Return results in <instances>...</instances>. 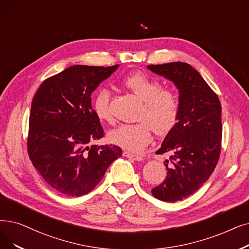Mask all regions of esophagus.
<instances>
[{"instance_id": "1", "label": "esophagus", "mask_w": 249, "mask_h": 249, "mask_svg": "<svg viewBox=\"0 0 249 249\" xmlns=\"http://www.w3.org/2000/svg\"><path fill=\"white\" fill-rule=\"evenodd\" d=\"M123 156H124L125 158H129V159L134 160H142V157H140V156L135 155V154L128 153V151H124V153H123Z\"/></svg>"}]
</instances>
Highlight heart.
Instances as JSON below:
<instances>
[{"label":"heart","mask_w":249,"mask_h":249,"mask_svg":"<svg viewBox=\"0 0 249 249\" xmlns=\"http://www.w3.org/2000/svg\"><path fill=\"white\" fill-rule=\"evenodd\" d=\"M121 85L142 102L138 114L140 121L119 125L107 133V139L119 147L136 153L148 144L153 130L156 135L163 137L174 129L179 118L180 104L174 91L160 89V82L144 72L126 75ZM92 107L100 121L114 122L110 92L107 89H101L95 94Z\"/></svg>","instance_id":"b5f03b06"}]
</instances>
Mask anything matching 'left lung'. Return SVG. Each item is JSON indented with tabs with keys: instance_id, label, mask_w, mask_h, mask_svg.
I'll use <instances>...</instances> for the list:
<instances>
[{
	"instance_id": "obj_1",
	"label": "left lung",
	"mask_w": 249,
	"mask_h": 249,
	"mask_svg": "<svg viewBox=\"0 0 249 249\" xmlns=\"http://www.w3.org/2000/svg\"><path fill=\"white\" fill-rule=\"evenodd\" d=\"M147 68L173 82L179 89L180 113L176 126L166 136L158 155L170 153L167 177L151 189L153 196L174 202L201 187L221 155V103L201 75L189 64L172 62Z\"/></svg>"
}]
</instances>
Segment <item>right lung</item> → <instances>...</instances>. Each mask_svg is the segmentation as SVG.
Listing matches in <instances>:
<instances>
[{
  "instance_id": "add662e5",
  "label": "right lung",
  "mask_w": 249,
  "mask_h": 249,
  "mask_svg": "<svg viewBox=\"0 0 249 249\" xmlns=\"http://www.w3.org/2000/svg\"><path fill=\"white\" fill-rule=\"evenodd\" d=\"M118 68L72 67L44 80L32 100L27 153L48 184L67 196L90 192L122 156L117 145H91L104 137L90 95Z\"/></svg>"
}]
</instances>
